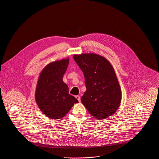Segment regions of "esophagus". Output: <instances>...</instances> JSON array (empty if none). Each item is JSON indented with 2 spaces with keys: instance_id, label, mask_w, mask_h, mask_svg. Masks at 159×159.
<instances>
[{
  "instance_id": "1",
  "label": "esophagus",
  "mask_w": 159,
  "mask_h": 159,
  "mask_svg": "<svg viewBox=\"0 0 159 159\" xmlns=\"http://www.w3.org/2000/svg\"><path fill=\"white\" fill-rule=\"evenodd\" d=\"M76 98L78 101H79V102H80V101H81V100H80V96H79V95H77L76 96Z\"/></svg>"
}]
</instances>
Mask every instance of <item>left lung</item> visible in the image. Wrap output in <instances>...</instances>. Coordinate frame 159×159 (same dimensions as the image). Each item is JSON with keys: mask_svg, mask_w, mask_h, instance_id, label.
<instances>
[{"mask_svg": "<svg viewBox=\"0 0 159 159\" xmlns=\"http://www.w3.org/2000/svg\"><path fill=\"white\" fill-rule=\"evenodd\" d=\"M73 58L83 71L86 91L81 101L92 116L102 120L119 108L121 91L113 67L96 53L75 55Z\"/></svg>", "mask_w": 159, "mask_h": 159, "instance_id": "obj_1", "label": "left lung"}]
</instances>
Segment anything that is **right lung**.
<instances>
[{
	"mask_svg": "<svg viewBox=\"0 0 159 159\" xmlns=\"http://www.w3.org/2000/svg\"><path fill=\"white\" fill-rule=\"evenodd\" d=\"M69 58L48 64L38 79L35 99L42 113L52 119H60L68 113L78 100L68 93L62 77L68 67Z\"/></svg>",
	"mask_w": 159,
	"mask_h": 159,
	"instance_id": "obj_1",
	"label": "right lung"
}]
</instances>
